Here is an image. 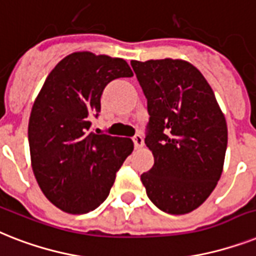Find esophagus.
I'll return each mask as SVG.
<instances>
[{
    "label": "esophagus",
    "instance_id": "esophagus-1",
    "mask_svg": "<svg viewBox=\"0 0 256 256\" xmlns=\"http://www.w3.org/2000/svg\"><path fill=\"white\" fill-rule=\"evenodd\" d=\"M132 142H134V146L135 148H142L143 147V138L140 136V135H135L134 138H132Z\"/></svg>",
    "mask_w": 256,
    "mask_h": 256
}]
</instances>
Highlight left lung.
I'll return each mask as SVG.
<instances>
[{"instance_id":"1","label":"left lung","mask_w":256,"mask_h":256,"mask_svg":"<svg viewBox=\"0 0 256 256\" xmlns=\"http://www.w3.org/2000/svg\"><path fill=\"white\" fill-rule=\"evenodd\" d=\"M132 67L147 98L144 143L154 155L140 180L160 210L186 214L210 196L221 178L225 116L206 78L186 60H132Z\"/></svg>"}]
</instances>
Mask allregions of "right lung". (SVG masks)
Segmentation results:
<instances>
[{
	"mask_svg": "<svg viewBox=\"0 0 256 256\" xmlns=\"http://www.w3.org/2000/svg\"><path fill=\"white\" fill-rule=\"evenodd\" d=\"M132 76L121 58L74 52L56 64L36 96L28 120L31 167L43 194L63 212L84 214L100 206L132 152V139L90 132L105 86Z\"/></svg>",
	"mask_w": 256,
	"mask_h": 256,
	"instance_id": "1",
	"label": "right lung"
}]
</instances>
